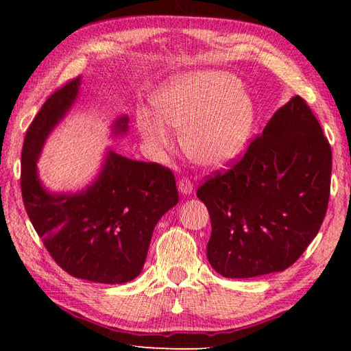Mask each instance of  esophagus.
Instances as JSON below:
<instances>
[{
    "instance_id": "34e87169",
    "label": "esophagus",
    "mask_w": 351,
    "mask_h": 351,
    "mask_svg": "<svg viewBox=\"0 0 351 351\" xmlns=\"http://www.w3.org/2000/svg\"><path fill=\"white\" fill-rule=\"evenodd\" d=\"M178 189H180V191L185 196L191 195L193 182L189 180V178H182V180H180V182H178Z\"/></svg>"
}]
</instances>
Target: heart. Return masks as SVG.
Listing matches in <instances>:
<instances>
[{
    "label": "heart",
    "mask_w": 351,
    "mask_h": 351,
    "mask_svg": "<svg viewBox=\"0 0 351 351\" xmlns=\"http://www.w3.org/2000/svg\"><path fill=\"white\" fill-rule=\"evenodd\" d=\"M156 117L146 111L137 126L149 145L169 147L170 134L164 125L182 132V146L200 166L220 169L240 156L256 122L250 93L232 73L200 69L166 81L155 92Z\"/></svg>",
    "instance_id": "b5f03b06"
}]
</instances>
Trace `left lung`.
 <instances>
[{"label":"left lung","mask_w":351,"mask_h":351,"mask_svg":"<svg viewBox=\"0 0 351 351\" xmlns=\"http://www.w3.org/2000/svg\"><path fill=\"white\" fill-rule=\"evenodd\" d=\"M330 175L329 141L294 96L240 160L197 189L211 219V267L223 278L245 279L293 265L324 220Z\"/></svg>","instance_id":"8db88e82"}]
</instances>
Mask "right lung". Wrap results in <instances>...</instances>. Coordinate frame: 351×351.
<instances>
[{
  "instance_id": "obj_1",
  "label": "right lung",
  "mask_w": 351,
  "mask_h": 351,
  "mask_svg": "<svg viewBox=\"0 0 351 351\" xmlns=\"http://www.w3.org/2000/svg\"><path fill=\"white\" fill-rule=\"evenodd\" d=\"M80 84L78 77L52 93L28 126L21 156L22 199L37 235L66 273L125 283L140 274L154 228L180 196L170 169L113 151L86 190L57 195L42 187L36 162L49 132L78 98ZM113 131H128V117H119Z\"/></svg>"
}]
</instances>
